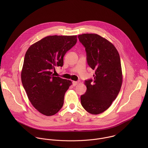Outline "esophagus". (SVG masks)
<instances>
[{
  "mask_svg": "<svg viewBox=\"0 0 148 148\" xmlns=\"http://www.w3.org/2000/svg\"><path fill=\"white\" fill-rule=\"evenodd\" d=\"M78 82H75V81H74V82H73V86H75V85H76L78 84Z\"/></svg>",
  "mask_w": 148,
  "mask_h": 148,
  "instance_id": "34e87169",
  "label": "esophagus"
}]
</instances>
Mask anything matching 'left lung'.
Masks as SVG:
<instances>
[{
    "label": "left lung",
    "mask_w": 148,
    "mask_h": 148,
    "mask_svg": "<svg viewBox=\"0 0 148 148\" xmlns=\"http://www.w3.org/2000/svg\"><path fill=\"white\" fill-rule=\"evenodd\" d=\"M78 38L85 48L88 65L95 71L94 79L85 82L86 91L81 103L88 113L98 114L110 107L121 89L120 55L112 42L97 34H84Z\"/></svg>",
    "instance_id": "8db88e82"
}]
</instances>
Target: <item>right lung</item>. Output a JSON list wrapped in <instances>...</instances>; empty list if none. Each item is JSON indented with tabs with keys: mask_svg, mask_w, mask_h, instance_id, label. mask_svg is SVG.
<instances>
[{
	"mask_svg": "<svg viewBox=\"0 0 148 148\" xmlns=\"http://www.w3.org/2000/svg\"><path fill=\"white\" fill-rule=\"evenodd\" d=\"M77 42V35L48 36L27 49L21 69L22 84L34 108L42 114L57 113L72 82L54 76L55 66L63 65L66 52Z\"/></svg>",
	"mask_w": 148,
	"mask_h": 148,
	"instance_id": "add662e5",
	"label": "right lung"
}]
</instances>
